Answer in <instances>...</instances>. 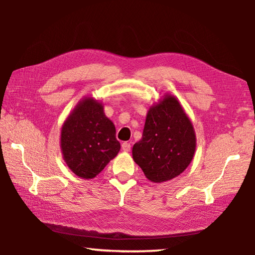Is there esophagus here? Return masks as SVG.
<instances>
[{"mask_svg":"<svg viewBox=\"0 0 255 255\" xmlns=\"http://www.w3.org/2000/svg\"><path fill=\"white\" fill-rule=\"evenodd\" d=\"M130 148H131V144L129 142H124L122 144V149L125 151V152H128V151H130Z\"/></svg>","mask_w":255,"mask_h":255,"instance_id":"esophagus-1","label":"esophagus"}]
</instances>
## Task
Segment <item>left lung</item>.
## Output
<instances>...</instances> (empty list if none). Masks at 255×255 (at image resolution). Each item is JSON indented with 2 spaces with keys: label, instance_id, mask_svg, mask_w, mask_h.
<instances>
[{
  "label": "left lung",
  "instance_id": "left-lung-1",
  "mask_svg": "<svg viewBox=\"0 0 255 255\" xmlns=\"http://www.w3.org/2000/svg\"><path fill=\"white\" fill-rule=\"evenodd\" d=\"M195 149L192 122L176 97L165 94L148 111L142 138L133 144L132 158L148 180L162 183L185 171Z\"/></svg>",
  "mask_w": 255,
  "mask_h": 255
}]
</instances>
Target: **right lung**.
I'll list each match as a JSON object with an SVG mask.
<instances>
[{"mask_svg":"<svg viewBox=\"0 0 255 255\" xmlns=\"http://www.w3.org/2000/svg\"><path fill=\"white\" fill-rule=\"evenodd\" d=\"M61 151L69 169L82 178H93L121 150L116 129L102 103L84 97L61 128Z\"/></svg>","mask_w":255,"mask_h":255,"instance_id":"add662e5","label":"right lung"}]
</instances>
